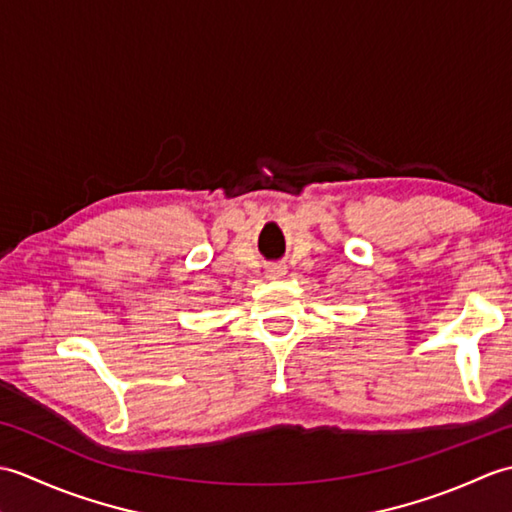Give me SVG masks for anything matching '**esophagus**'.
<instances>
[{
    "label": "esophagus",
    "instance_id": "obj_1",
    "mask_svg": "<svg viewBox=\"0 0 512 512\" xmlns=\"http://www.w3.org/2000/svg\"><path fill=\"white\" fill-rule=\"evenodd\" d=\"M284 275H286V266L284 264H273V266L266 268V277H270V279H279V277H284Z\"/></svg>",
    "mask_w": 512,
    "mask_h": 512
}]
</instances>
